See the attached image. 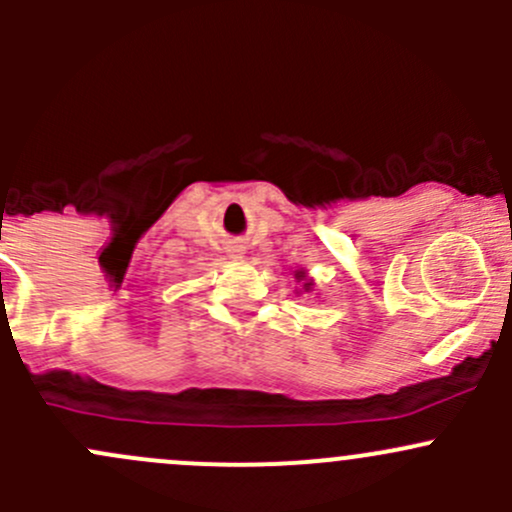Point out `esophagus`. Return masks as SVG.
Returning a JSON list of instances; mask_svg holds the SVG:
<instances>
[{
    "label": "esophagus",
    "instance_id": "34e87169",
    "mask_svg": "<svg viewBox=\"0 0 512 512\" xmlns=\"http://www.w3.org/2000/svg\"><path fill=\"white\" fill-rule=\"evenodd\" d=\"M227 252H230V257H242V255H245V250H242V245H232Z\"/></svg>",
    "mask_w": 512,
    "mask_h": 512
}]
</instances>
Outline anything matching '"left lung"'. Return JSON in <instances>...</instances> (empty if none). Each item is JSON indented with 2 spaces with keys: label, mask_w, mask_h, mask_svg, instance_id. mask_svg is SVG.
Instances as JSON below:
<instances>
[{
  "label": "left lung",
  "mask_w": 512,
  "mask_h": 512,
  "mask_svg": "<svg viewBox=\"0 0 512 512\" xmlns=\"http://www.w3.org/2000/svg\"><path fill=\"white\" fill-rule=\"evenodd\" d=\"M294 277H297V282H304V285H302L304 292H307V289L312 287V282L307 280V272H304V270H297V272H294Z\"/></svg>",
  "instance_id": "left-lung-1"
}]
</instances>
